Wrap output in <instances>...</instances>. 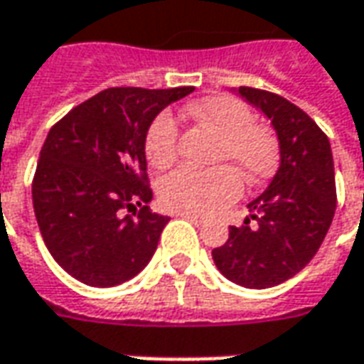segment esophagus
Segmentation results:
<instances>
[{
  "mask_svg": "<svg viewBox=\"0 0 364 364\" xmlns=\"http://www.w3.org/2000/svg\"><path fill=\"white\" fill-rule=\"evenodd\" d=\"M180 218H184L188 222H192L194 225H202L204 224V218H198V215H192V214H178Z\"/></svg>",
  "mask_w": 364,
  "mask_h": 364,
  "instance_id": "34e87169",
  "label": "esophagus"
}]
</instances>
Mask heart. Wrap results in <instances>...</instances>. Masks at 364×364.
<instances>
[{"label": "heart", "mask_w": 364, "mask_h": 364, "mask_svg": "<svg viewBox=\"0 0 364 364\" xmlns=\"http://www.w3.org/2000/svg\"><path fill=\"white\" fill-rule=\"evenodd\" d=\"M188 112L222 134L215 162L230 166L210 170L184 166L160 184V202L178 214L206 218L218 214L242 196V178L252 184L272 176L277 164V142L272 130L255 124L252 110L234 97H206L192 102ZM144 152L154 168H168L178 154V124L172 112H160L144 136ZM235 167L238 170H233Z\"/></svg>", "instance_id": "b5f03b06"}]
</instances>
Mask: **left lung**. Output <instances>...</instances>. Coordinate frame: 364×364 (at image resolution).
<instances>
[{
    "mask_svg": "<svg viewBox=\"0 0 364 364\" xmlns=\"http://www.w3.org/2000/svg\"><path fill=\"white\" fill-rule=\"evenodd\" d=\"M237 95L272 120L279 168L263 194L247 204L244 225H232L212 257L230 282L267 289L301 272L327 235L337 206L333 152L315 120L287 99L252 87H240ZM250 219L256 220L254 226Z\"/></svg>",
    "mask_w": 364,
    "mask_h": 364,
    "instance_id": "left-lung-1",
    "label": "left lung"
}]
</instances>
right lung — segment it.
I'll use <instances>...</instances> for the list:
<instances>
[{
  "instance_id": "1",
  "label": "right lung",
  "mask_w": 364,
  "mask_h": 364,
  "mask_svg": "<svg viewBox=\"0 0 364 364\" xmlns=\"http://www.w3.org/2000/svg\"><path fill=\"white\" fill-rule=\"evenodd\" d=\"M192 91L107 89L49 130L35 170L33 210L49 254L75 279L112 287L154 255L170 218L149 208L144 136L160 110Z\"/></svg>"
}]
</instances>
